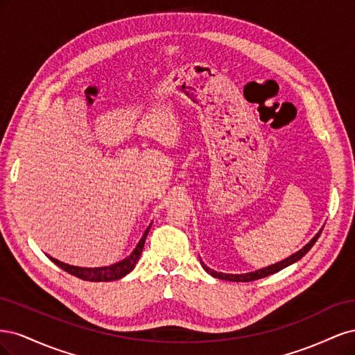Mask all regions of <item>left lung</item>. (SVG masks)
Instances as JSON below:
<instances>
[{"label": "left lung", "instance_id": "left-lung-1", "mask_svg": "<svg viewBox=\"0 0 355 355\" xmlns=\"http://www.w3.org/2000/svg\"><path fill=\"white\" fill-rule=\"evenodd\" d=\"M321 231H323V230H320V232L315 235V237H314L313 240H311V241L304 247V249H300L297 253H295V254H292V256H288L287 259H284V261H282V262H277V263H274V265H271V266L262 268V270H257V271H254V272H249V274H223V272H218V271L211 270V268H209L207 265H204L202 261H201V265H202L204 270H206L210 275H213L214 278H219V280L241 282V283L254 282V280H259V278H263V277H268V275H271V274H275V272H278V271H282L283 268H286V266H288V265H292V263L297 262V261L300 259V257H304V256L309 252L311 247H313V245L315 244V241H317L318 237H320Z\"/></svg>", "mask_w": 355, "mask_h": 355}]
</instances>
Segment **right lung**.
Returning <instances> with one entry per match:
<instances>
[{
	"label": "right lung",
	"mask_w": 355,
	"mask_h": 355,
	"mask_svg": "<svg viewBox=\"0 0 355 355\" xmlns=\"http://www.w3.org/2000/svg\"><path fill=\"white\" fill-rule=\"evenodd\" d=\"M151 228V227H149ZM149 228L145 231L144 237L139 241V244L136 245V249L133 250V253L127 257V259L118 262L115 265L111 266H103V268H80V266H71L68 263H63L55 257H50L51 262H55L59 268H62L63 271H67L68 274L81 278V280L85 282H114L118 280V278L124 277L125 274L130 272L133 268L136 266L139 257H141V253L144 250V245H145V240H146V235L149 232Z\"/></svg>",
	"instance_id": "add662e5"
}]
</instances>
